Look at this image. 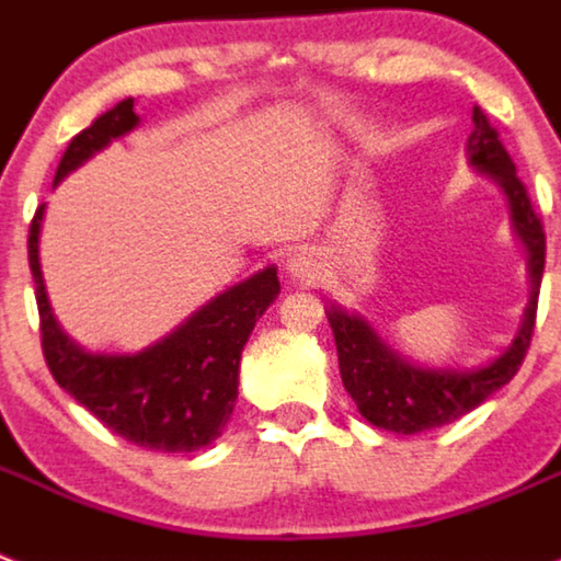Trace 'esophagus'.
<instances>
[{"instance_id": "1", "label": "esophagus", "mask_w": 561, "mask_h": 561, "mask_svg": "<svg viewBox=\"0 0 561 561\" xmlns=\"http://www.w3.org/2000/svg\"><path fill=\"white\" fill-rule=\"evenodd\" d=\"M288 273L299 282H317L319 273H322V262H319V253L313 251H296L288 259Z\"/></svg>"}]
</instances>
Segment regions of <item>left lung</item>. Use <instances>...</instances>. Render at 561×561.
<instances>
[{
	"label": "left lung",
	"mask_w": 561,
	"mask_h": 561,
	"mask_svg": "<svg viewBox=\"0 0 561 561\" xmlns=\"http://www.w3.org/2000/svg\"><path fill=\"white\" fill-rule=\"evenodd\" d=\"M468 157L477 171L491 176L511 202V219L516 237L528 248L530 299L522 328L502 356L477 370H433L402 359L379 333L356 313L331 305L328 322L333 328L339 353V374L345 390L370 425L390 433H419L442 427L465 416L484 399L505 388L525 362L536 324V302L545 271L542 219L530 205L528 187L516 176V164L505 150L482 107H473V134L468 136Z\"/></svg>",
	"instance_id": "8db88e82"
}]
</instances>
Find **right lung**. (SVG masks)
<instances>
[{
	"label": "right lung",
	"mask_w": 561,
	"mask_h": 561,
	"mask_svg": "<svg viewBox=\"0 0 561 561\" xmlns=\"http://www.w3.org/2000/svg\"><path fill=\"white\" fill-rule=\"evenodd\" d=\"M139 125L134 99L102 113L91 128L70 139L56 182ZM45 205L36 208L27 237V262L36 282L42 353L50 374L105 427L139 448L191 454L222 436L239 393V359L256 319L279 294L276 267L253 273L214 296L176 331L139 353H88L59 328L50 310L39 267V228Z\"/></svg>",
	"instance_id": "obj_1"
}]
</instances>
